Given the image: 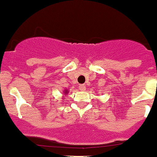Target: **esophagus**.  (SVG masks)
<instances>
[{
    "label": "esophagus",
    "instance_id": "obj_1",
    "mask_svg": "<svg viewBox=\"0 0 157 157\" xmlns=\"http://www.w3.org/2000/svg\"><path fill=\"white\" fill-rule=\"evenodd\" d=\"M79 89L81 91H85L86 89V87L85 85H79Z\"/></svg>",
    "mask_w": 157,
    "mask_h": 157
}]
</instances>
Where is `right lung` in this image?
<instances>
[{
	"mask_svg": "<svg viewBox=\"0 0 157 157\" xmlns=\"http://www.w3.org/2000/svg\"><path fill=\"white\" fill-rule=\"evenodd\" d=\"M68 89H64V91H63V94H64V96H66L67 94H68ZM63 99H64V98H63Z\"/></svg>",
	"mask_w": 157,
	"mask_h": 157,
	"instance_id": "right-lung-1",
	"label": "right lung"
}]
</instances>
